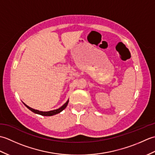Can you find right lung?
<instances>
[{"instance_id":"obj_1","label":"right lung","mask_w":155,"mask_h":155,"mask_svg":"<svg viewBox=\"0 0 155 155\" xmlns=\"http://www.w3.org/2000/svg\"><path fill=\"white\" fill-rule=\"evenodd\" d=\"M68 103V100L67 102H66V103L63 105H62L61 107L58 108V109L53 110H50V111H47V112H44V111H40V110H35V109H34V108H32L30 107L27 106V104L23 103V104H24L25 106L28 108L29 110H31L32 112H33V113H35L36 114H38L42 115V116H47V117H48V116H53V115H54V114H57L58 113H60L61 111L63 110L64 108L67 107Z\"/></svg>"}]
</instances>
